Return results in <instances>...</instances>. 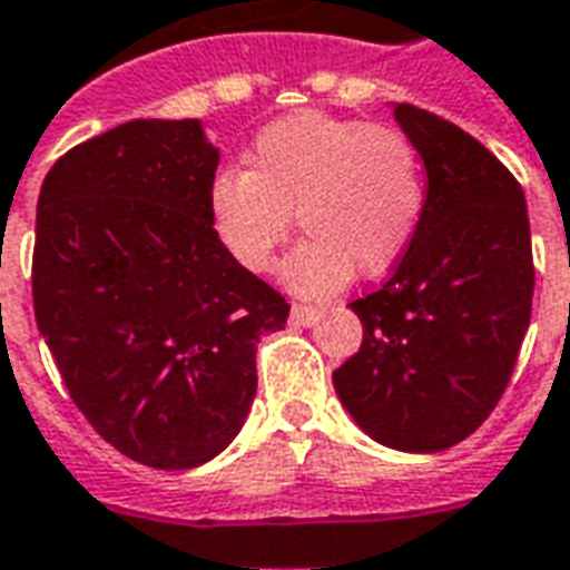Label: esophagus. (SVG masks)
<instances>
[{"instance_id": "1", "label": "esophagus", "mask_w": 570, "mask_h": 570, "mask_svg": "<svg viewBox=\"0 0 570 570\" xmlns=\"http://www.w3.org/2000/svg\"><path fill=\"white\" fill-rule=\"evenodd\" d=\"M292 322H294V325H316V322H318V309H316V306L294 304L292 306Z\"/></svg>"}]
</instances>
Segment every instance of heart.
<instances>
[{
    "label": "heart",
    "mask_w": 570,
    "mask_h": 570,
    "mask_svg": "<svg viewBox=\"0 0 570 570\" xmlns=\"http://www.w3.org/2000/svg\"><path fill=\"white\" fill-rule=\"evenodd\" d=\"M426 205L421 153L393 125L328 112H294L257 131L245 171H217L208 220L217 242L248 273H269L292 233L306 236L285 264L304 294H325L353 276L399 264Z\"/></svg>",
    "instance_id": "obj_1"
}]
</instances>
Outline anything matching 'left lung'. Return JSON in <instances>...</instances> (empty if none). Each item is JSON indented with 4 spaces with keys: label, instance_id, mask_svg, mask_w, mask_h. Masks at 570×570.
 <instances>
[{
    "label": "left lung",
    "instance_id": "8db88e82",
    "mask_svg": "<svg viewBox=\"0 0 570 570\" xmlns=\"http://www.w3.org/2000/svg\"><path fill=\"white\" fill-rule=\"evenodd\" d=\"M395 119L426 165V205L393 276L350 304L362 346L334 390L371 439L442 451L485 423L512 377L534 297L531 227L491 149L414 104H395Z\"/></svg>",
    "mask_w": 570,
    "mask_h": 570
}]
</instances>
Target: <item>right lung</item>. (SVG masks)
<instances>
[{"label":"right lung","instance_id":"obj_1","mask_svg":"<svg viewBox=\"0 0 570 570\" xmlns=\"http://www.w3.org/2000/svg\"><path fill=\"white\" fill-rule=\"evenodd\" d=\"M214 171L199 119H135L63 153L39 193L36 325L85 421L156 470L236 439L257 337L292 309L214 236Z\"/></svg>","mask_w":570,"mask_h":570}]
</instances>
